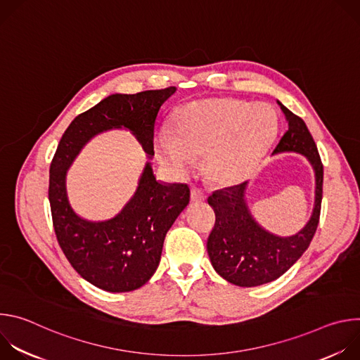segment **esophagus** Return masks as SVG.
<instances>
[{"mask_svg": "<svg viewBox=\"0 0 360 360\" xmlns=\"http://www.w3.org/2000/svg\"><path fill=\"white\" fill-rule=\"evenodd\" d=\"M191 199H192V202H202V200H205L207 199V195H205L199 188H192L191 189Z\"/></svg>", "mask_w": 360, "mask_h": 360, "instance_id": "obj_1", "label": "esophagus"}]
</instances>
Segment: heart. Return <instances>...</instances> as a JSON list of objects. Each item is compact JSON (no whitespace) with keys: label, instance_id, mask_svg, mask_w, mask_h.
<instances>
[{"label":"heart","instance_id":"obj_1","mask_svg":"<svg viewBox=\"0 0 360 360\" xmlns=\"http://www.w3.org/2000/svg\"><path fill=\"white\" fill-rule=\"evenodd\" d=\"M278 128L275 111L262 102L212 98L182 107L172 135L158 138L160 161L176 175H185L195 158L205 155L212 178L229 182L240 178L268 149Z\"/></svg>","mask_w":360,"mask_h":360}]
</instances>
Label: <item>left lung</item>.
Instances as JSON below:
<instances>
[{"instance_id":"obj_1","label":"left lung","mask_w":360,"mask_h":360,"mask_svg":"<svg viewBox=\"0 0 360 360\" xmlns=\"http://www.w3.org/2000/svg\"><path fill=\"white\" fill-rule=\"evenodd\" d=\"M288 121L272 155L279 152L302 153L315 171V205L312 217L297 233L282 238L264 229L250 215L245 202L248 182L215 191L208 203L215 211V226L208 238L207 249L214 269L228 282L252 288L282 276L309 248L316 232L323 185V165L316 143L302 118L278 101Z\"/></svg>"}]
</instances>
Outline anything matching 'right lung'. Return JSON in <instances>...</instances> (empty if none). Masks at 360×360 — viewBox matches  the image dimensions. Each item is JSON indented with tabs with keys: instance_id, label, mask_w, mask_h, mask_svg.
Returning a JSON list of instances; mask_svg holds the SVG:
<instances>
[{
	"instance_id": "right-lung-1",
	"label": "right lung",
	"mask_w": 360,
	"mask_h": 360,
	"mask_svg": "<svg viewBox=\"0 0 360 360\" xmlns=\"http://www.w3.org/2000/svg\"><path fill=\"white\" fill-rule=\"evenodd\" d=\"M176 91L114 94L79 114L64 132L49 168L48 198L58 243L72 268L107 292H131L155 274L165 235L189 203L186 184H162L146 162L138 188L122 211L108 221L92 222L71 208L65 176L82 146L95 135L125 128L150 160L153 134L164 102Z\"/></svg>"
}]
</instances>
